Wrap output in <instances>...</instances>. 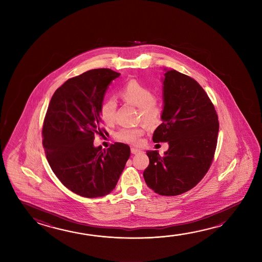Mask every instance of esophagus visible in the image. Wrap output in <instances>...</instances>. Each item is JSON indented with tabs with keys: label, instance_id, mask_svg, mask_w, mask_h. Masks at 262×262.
I'll return each mask as SVG.
<instances>
[{
	"label": "esophagus",
	"instance_id": "1",
	"mask_svg": "<svg viewBox=\"0 0 262 262\" xmlns=\"http://www.w3.org/2000/svg\"><path fill=\"white\" fill-rule=\"evenodd\" d=\"M130 151H132V154H133V155H139V154H141V152H142V150H140V149L134 148V147H133V148L130 149Z\"/></svg>",
	"mask_w": 262,
	"mask_h": 262
}]
</instances>
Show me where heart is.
Instances as JSON below:
<instances>
[{
    "label": "heart",
    "instance_id": "b5f03b06",
    "mask_svg": "<svg viewBox=\"0 0 262 262\" xmlns=\"http://www.w3.org/2000/svg\"><path fill=\"white\" fill-rule=\"evenodd\" d=\"M119 94L126 102L139 107L142 120L147 124H157L161 120L162 110L155 101V93L142 82L130 79L120 86ZM116 108V100L112 98L105 99L100 105L99 115L106 124L114 122ZM143 134L142 127H124L117 132L116 138L120 142L135 145L140 142Z\"/></svg>",
    "mask_w": 262,
    "mask_h": 262
}]
</instances>
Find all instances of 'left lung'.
<instances>
[{
  "mask_svg": "<svg viewBox=\"0 0 262 262\" xmlns=\"http://www.w3.org/2000/svg\"><path fill=\"white\" fill-rule=\"evenodd\" d=\"M163 80V123L155 142H168L159 155L148 150L143 172L147 185L161 195L173 196L193 188L209 170L217 143L219 117L206 91L192 77L168 70Z\"/></svg>",
  "mask_w": 262,
  "mask_h": 262,
  "instance_id": "8db88e82",
  "label": "left lung"
}]
</instances>
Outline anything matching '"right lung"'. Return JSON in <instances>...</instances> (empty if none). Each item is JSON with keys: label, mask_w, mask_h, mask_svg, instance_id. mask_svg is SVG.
Listing matches in <instances>:
<instances>
[{"label": "right lung", "mask_w": 262, "mask_h": 262, "mask_svg": "<svg viewBox=\"0 0 262 262\" xmlns=\"http://www.w3.org/2000/svg\"><path fill=\"white\" fill-rule=\"evenodd\" d=\"M120 75L98 69L69 78L55 91L43 120V146L52 171L83 198L111 193L129 158L124 143L115 142L107 150L93 145L96 134L107 135L100 127L99 107L107 86Z\"/></svg>", "instance_id": "obj_1"}]
</instances>
